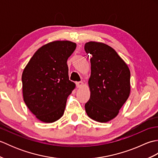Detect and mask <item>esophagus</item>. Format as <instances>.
<instances>
[{
  "mask_svg": "<svg viewBox=\"0 0 158 158\" xmlns=\"http://www.w3.org/2000/svg\"><path fill=\"white\" fill-rule=\"evenodd\" d=\"M83 83L82 81L76 82V86H77V88H81V87L83 86Z\"/></svg>",
  "mask_w": 158,
  "mask_h": 158,
  "instance_id": "obj_1",
  "label": "esophagus"
}]
</instances>
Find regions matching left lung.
<instances>
[{"instance_id": "left-lung-1", "label": "left lung", "mask_w": 158, "mask_h": 158, "mask_svg": "<svg viewBox=\"0 0 158 158\" xmlns=\"http://www.w3.org/2000/svg\"><path fill=\"white\" fill-rule=\"evenodd\" d=\"M84 49L91 54L90 98L85 111L96 122H107L117 115L128 98L130 71L115 50L105 43L89 41Z\"/></svg>"}]
</instances>
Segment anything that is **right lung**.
Returning <instances> with one entry per match:
<instances>
[{"mask_svg": "<svg viewBox=\"0 0 158 158\" xmlns=\"http://www.w3.org/2000/svg\"><path fill=\"white\" fill-rule=\"evenodd\" d=\"M76 46L69 41L48 43L35 53L23 70V101L41 122L52 123L63 115L67 98L75 88L69 80L66 62Z\"/></svg>", "mask_w": 158, "mask_h": 158, "instance_id": "right-lung-1", "label": "right lung"}]
</instances>
